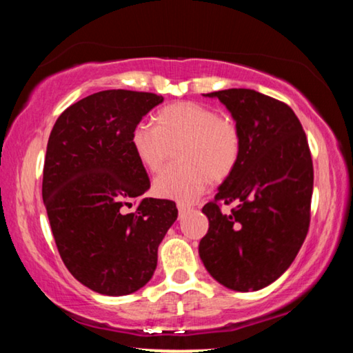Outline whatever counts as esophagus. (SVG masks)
<instances>
[{"mask_svg":"<svg viewBox=\"0 0 353 353\" xmlns=\"http://www.w3.org/2000/svg\"><path fill=\"white\" fill-rule=\"evenodd\" d=\"M177 210H179V216H182L185 212L190 210V205L183 204V202H177Z\"/></svg>","mask_w":353,"mask_h":353,"instance_id":"1","label":"esophagus"}]
</instances>
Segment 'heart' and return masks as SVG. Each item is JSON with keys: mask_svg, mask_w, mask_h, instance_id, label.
<instances>
[{"mask_svg": "<svg viewBox=\"0 0 353 353\" xmlns=\"http://www.w3.org/2000/svg\"><path fill=\"white\" fill-rule=\"evenodd\" d=\"M130 145L151 172L162 170L176 148L179 162L155 177L154 193L191 202L204 193L210 179L221 182L234 172L241 154V132L234 118L210 105L182 101L160 109L155 124H135Z\"/></svg>", "mask_w": 353, "mask_h": 353, "instance_id": "obj_1", "label": "heart"}]
</instances>
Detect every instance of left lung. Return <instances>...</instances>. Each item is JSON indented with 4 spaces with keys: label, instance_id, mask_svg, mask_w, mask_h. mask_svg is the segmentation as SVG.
Returning a JSON list of instances; mask_svg holds the SVG:
<instances>
[{
    "label": "left lung",
    "instance_id": "8db88e82",
    "mask_svg": "<svg viewBox=\"0 0 353 353\" xmlns=\"http://www.w3.org/2000/svg\"><path fill=\"white\" fill-rule=\"evenodd\" d=\"M216 97L241 132L240 160L202 212L208 232L199 243L207 271L235 291H256L294 261L312 218L313 160L302 124L288 104L249 88ZM237 205L230 214L223 203Z\"/></svg>",
    "mask_w": 353,
    "mask_h": 353
}]
</instances>
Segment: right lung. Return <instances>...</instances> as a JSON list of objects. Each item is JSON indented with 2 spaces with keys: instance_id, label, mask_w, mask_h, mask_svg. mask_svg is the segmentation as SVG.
Instances as JSON below:
<instances>
[{
  "instance_id": "add662e5",
  "label": "right lung",
  "mask_w": 353,
  "mask_h": 353,
  "mask_svg": "<svg viewBox=\"0 0 353 353\" xmlns=\"http://www.w3.org/2000/svg\"><path fill=\"white\" fill-rule=\"evenodd\" d=\"M162 101L148 92L93 93L61 113L48 140L41 194L52 236L67 270L99 294L145 286L177 218L176 202L139 201L151 182L130 145L135 124Z\"/></svg>"
}]
</instances>
